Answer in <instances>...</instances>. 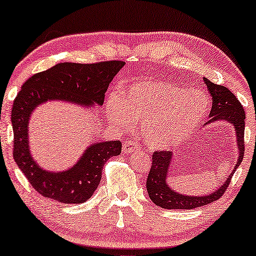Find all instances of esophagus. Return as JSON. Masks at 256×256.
<instances>
[{"instance_id": "esophagus-1", "label": "esophagus", "mask_w": 256, "mask_h": 256, "mask_svg": "<svg viewBox=\"0 0 256 256\" xmlns=\"http://www.w3.org/2000/svg\"><path fill=\"white\" fill-rule=\"evenodd\" d=\"M140 149H141V146H140V144H138L135 141H127L124 144V149H122V152H124V154H128Z\"/></svg>"}]
</instances>
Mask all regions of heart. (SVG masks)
<instances>
[{
	"instance_id": "heart-1",
	"label": "heart",
	"mask_w": 256,
	"mask_h": 256,
	"mask_svg": "<svg viewBox=\"0 0 256 256\" xmlns=\"http://www.w3.org/2000/svg\"><path fill=\"white\" fill-rule=\"evenodd\" d=\"M208 99L199 90H185L166 80L132 82L122 96L107 99L108 118L118 127L143 126L144 140L154 150H169L186 141L204 122Z\"/></svg>"
}]
</instances>
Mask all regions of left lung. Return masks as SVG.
<instances>
[{
	"label": "left lung",
	"instance_id": "1",
	"mask_svg": "<svg viewBox=\"0 0 256 256\" xmlns=\"http://www.w3.org/2000/svg\"><path fill=\"white\" fill-rule=\"evenodd\" d=\"M204 82L213 100L210 120L206 122V124L222 120L227 121L233 126L236 132V148L239 150L236 164L232 174H230L228 178L224 182L219 188H216L212 194L196 196L194 197V196L178 194L169 186L166 177L169 174L174 154L172 152H164V150L158 152L157 150L152 154V164L150 168L148 178H146V191H148L149 198L152 199L154 204L160 206L162 208L191 210L218 200L224 194V192L226 191V188H228L232 176L236 172L238 166H240V163L242 162L244 154V118H246L244 108L236 96L227 87L216 85V84L210 82L208 78H204Z\"/></svg>",
	"mask_w": 256,
	"mask_h": 256
}]
</instances>
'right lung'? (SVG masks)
Returning a JSON list of instances; mask_svg holds the SVG:
<instances>
[{"label": "right lung", "mask_w": 256, "mask_h": 256, "mask_svg": "<svg viewBox=\"0 0 256 256\" xmlns=\"http://www.w3.org/2000/svg\"><path fill=\"white\" fill-rule=\"evenodd\" d=\"M126 62L96 64L60 62L34 74L23 84L14 101L12 124L14 160L38 194L62 204H82L92 197L110 157L121 154L120 141H104L87 146L74 166L64 171H46L34 162L29 148V121L34 108L50 100L82 106H102L104 93Z\"/></svg>", "instance_id": "right-lung-1"}]
</instances>
